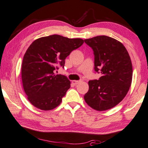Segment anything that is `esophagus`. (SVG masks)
Segmentation results:
<instances>
[{
  "mask_svg": "<svg viewBox=\"0 0 148 148\" xmlns=\"http://www.w3.org/2000/svg\"><path fill=\"white\" fill-rule=\"evenodd\" d=\"M82 82V80H73L72 81V84H74V85H76L78 84H79L80 82Z\"/></svg>",
  "mask_w": 148,
  "mask_h": 148,
  "instance_id": "esophagus-1",
  "label": "esophagus"
}]
</instances>
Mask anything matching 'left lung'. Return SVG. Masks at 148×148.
<instances>
[{"mask_svg": "<svg viewBox=\"0 0 148 148\" xmlns=\"http://www.w3.org/2000/svg\"><path fill=\"white\" fill-rule=\"evenodd\" d=\"M94 55V70L101 72L98 80L88 82L89 90L84 98L98 111L116 106L130 89L132 80V64L126 48L120 42L107 36L84 40Z\"/></svg>", "mask_w": 148, "mask_h": 148, "instance_id": "left-lung-1", "label": "left lung"}]
</instances>
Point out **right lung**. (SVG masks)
Instances as JSON below:
<instances>
[{
  "label": "right lung",
  "instance_id": "1",
  "mask_svg": "<svg viewBox=\"0 0 148 148\" xmlns=\"http://www.w3.org/2000/svg\"><path fill=\"white\" fill-rule=\"evenodd\" d=\"M83 43L81 38L54 34L36 39L30 45L24 56L21 74L24 90L34 106L50 110L60 104L70 81L55 72L64 67L66 58Z\"/></svg>",
  "mask_w": 148,
  "mask_h": 148
}]
</instances>
